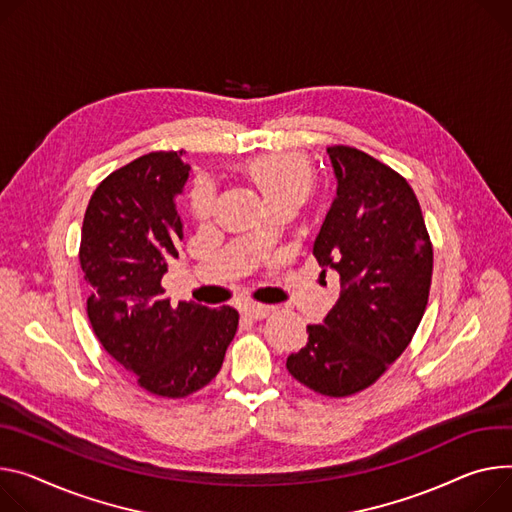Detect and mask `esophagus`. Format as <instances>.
Instances as JSON below:
<instances>
[{
  "label": "esophagus",
  "mask_w": 512,
  "mask_h": 512,
  "mask_svg": "<svg viewBox=\"0 0 512 512\" xmlns=\"http://www.w3.org/2000/svg\"><path fill=\"white\" fill-rule=\"evenodd\" d=\"M243 312H245V316H249V318L261 320V318H267V316L273 312V306H265V304L249 302V304H245V306H243Z\"/></svg>",
  "instance_id": "1"
}]
</instances>
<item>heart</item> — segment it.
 <instances>
[{
    "mask_svg": "<svg viewBox=\"0 0 512 512\" xmlns=\"http://www.w3.org/2000/svg\"><path fill=\"white\" fill-rule=\"evenodd\" d=\"M251 177L259 183V188L267 200L282 196H304L312 185V173L308 163L296 153H267L249 163ZM216 200V185L210 177H198L192 194L190 208L196 216L206 218L212 212Z\"/></svg>",
    "mask_w": 512,
    "mask_h": 512,
    "instance_id": "1",
    "label": "heart"
}]
</instances>
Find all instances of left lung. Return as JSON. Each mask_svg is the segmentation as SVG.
Segmentation results:
<instances>
[{"label": "left lung", "mask_w": 512, "mask_h": 512, "mask_svg": "<svg viewBox=\"0 0 512 512\" xmlns=\"http://www.w3.org/2000/svg\"><path fill=\"white\" fill-rule=\"evenodd\" d=\"M337 196L314 241L322 269L341 277V296L308 343L286 361L316 394L345 398L376 384L412 341L425 314L433 245L408 181L371 155L327 149Z\"/></svg>", "instance_id": "1"}]
</instances>
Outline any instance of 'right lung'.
<instances>
[{
	"instance_id": "add662e5",
	"label": "right lung",
	"mask_w": 512,
	"mask_h": 512,
	"mask_svg": "<svg viewBox=\"0 0 512 512\" xmlns=\"http://www.w3.org/2000/svg\"><path fill=\"white\" fill-rule=\"evenodd\" d=\"M181 155L149 153L110 173L87 204L79 245L91 329L138 386L163 398L210 384L239 327L235 308L173 306L163 296L161 277L183 239L175 196L192 169Z\"/></svg>"
}]
</instances>
